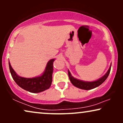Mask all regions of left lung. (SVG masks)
<instances>
[{
    "label": "left lung",
    "instance_id": "8db88e82",
    "mask_svg": "<svg viewBox=\"0 0 123 123\" xmlns=\"http://www.w3.org/2000/svg\"><path fill=\"white\" fill-rule=\"evenodd\" d=\"M111 63L110 67L109 68V70H107L106 73L101 78L98 79V80H95V81L93 82H86V81H83V80H77V79L74 78L72 76L71 73L69 72V70H68V76L69 78V80L71 82V83L75 87L79 88L80 89H82V90H91V89L95 88L96 87L99 86L101 85L105 80H106L107 77H108L109 74H110V70H111Z\"/></svg>",
    "mask_w": 123,
    "mask_h": 123
}]
</instances>
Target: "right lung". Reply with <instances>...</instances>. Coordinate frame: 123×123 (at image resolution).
I'll return each instance as SVG.
<instances>
[{
	"instance_id": "right-lung-1",
	"label": "right lung",
	"mask_w": 123,
	"mask_h": 123,
	"mask_svg": "<svg viewBox=\"0 0 123 123\" xmlns=\"http://www.w3.org/2000/svg\"><path fill=\"white\" fill-rule=\"evenodd\" d=\"M54 60V59H53L48 62L44 72L39 77L32 78L20 77L17 74L12 68L9 62L10 72L15 82L20 87L32 93H38L48 90L51 86L53 72V62Z\"/></svg>"
}]
</instances>
